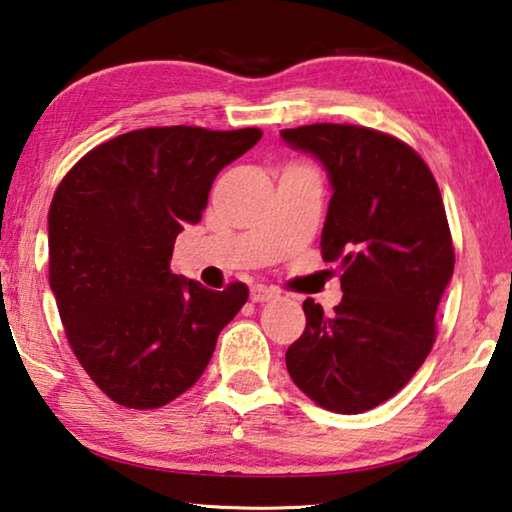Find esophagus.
Returning a JSON list of instances; mask_svg holds the SVG:
<instances>
[{
	"mask_svg": "<svg viewBox=\"0 0 512 512\" xmlns=\"http://www.w3.org/2000/svg\"><path fill=\"white\" fill-rule=\"evenodd\" d=\"M273 297H277V293H275V288H271V286L255 284L253 288H250V300H253V302H268V300H273Z\"/></svg>",
	"mask_w": 512,
	"mask_h": 512,
	"instance_id": "1",
	"label": "esophagus"
}]
</instances>
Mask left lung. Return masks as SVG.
<instances>
[{"label":"left lung","mask_w":512,"mask_h":512,"mask_svg":"<svg viewBox=\"0 0 512 512\" xmlns=\"http://www.w3.org/2000/svg\"><path fill=\"white\" fill-rule=\"evenodd\" d=\"M327 170L322 259L338 262L333 315L306 297V329L286 351L293 383L324 410L360 414L401 392L434 345L454 248L430 167L410 145L360 125L282 129Z\"/></svg>","instance_id":"obj_1"}]
</instances>
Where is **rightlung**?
<instances>
[{"mask_svg":"<svg viewBox=\"0 0 512 512\" xmlns=\"http://www.w3.org/2000/svg\"><path fill=\"white\" fill-rule=\"evenodd\" d=\"M255 127H147L94 147L49 208V284L91 380L132 410L163 407L201 378L246 284L210 291L170 271L176 235L199 224L215 176Z\"/></svg>","mask_w":512,"mask_h":512,"instance_id":"1","label":"right lung"}]
</instances>
